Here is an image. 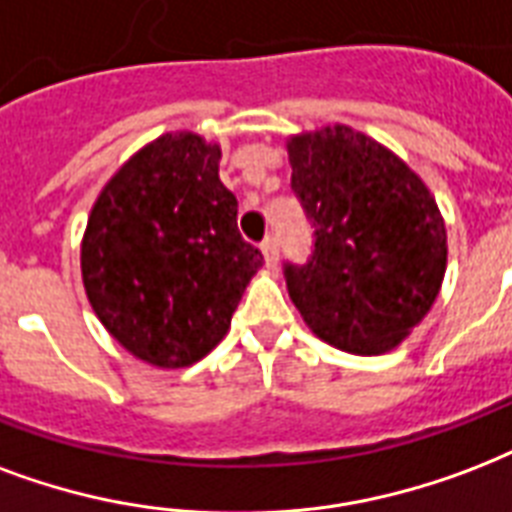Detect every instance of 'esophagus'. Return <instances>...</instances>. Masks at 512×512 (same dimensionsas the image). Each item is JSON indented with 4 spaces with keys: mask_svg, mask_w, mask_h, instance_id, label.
<instances>
[{
    "mask_svg": "<svg viewBox=\"0 0 512 512\" xmlns=\"http://www.w3.org/2000/svg\"><path fill=\"white\" fill-rule=\"evenodd\" d=\"M260 249H263V255H265V265H276L279 263V244H276V236L273 233H268L263 239V244H260Z\"/></svg>",
    "mask_w": 512,
    "mask_h": 512,
    "instance_id": "esophagus-1",
    "label": "esophagus"
}]
</instances>
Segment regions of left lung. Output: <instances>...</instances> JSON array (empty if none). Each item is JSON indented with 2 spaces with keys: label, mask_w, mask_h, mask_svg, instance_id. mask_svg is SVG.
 Here are the masks:
<instances>
[{
  "label": "left lung",
  "mask_w": 512,
  "mask_h": 512,
  "mask_svg": "<svg viewBox=\"0 0 512 512\" xmlns=\"http://www.w3.org/2000/svg\"><path fill=\"white\" fill-rule=\"evenodd\" d=\"M292 190L314 249L284 263L292 303L314 333L349 354H384L419 325L446 273L435 198L395 152L349 126L287 142Z\"/></svg>",
  "instance_id": "obj_1"
}]
</instances>
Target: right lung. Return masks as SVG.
<instances>
[{
    "label": "right lung",
    "instance_id": "obj_1",
    "mask_svg": "<svg viewBox=\"0 0 512 512\" xmlns=\"http://www.w3.org/2000/svg\"><path fill=\"white\" fill-rule=\"evenodd\" d=\"M220 147L179 131L142 147L101 190L83 236V284L123 349L187 368L225 338L263 265L241 239Z\"/></svg>",
    "mask_w": 512,
    "mask_h": 512
}]
</instances>
